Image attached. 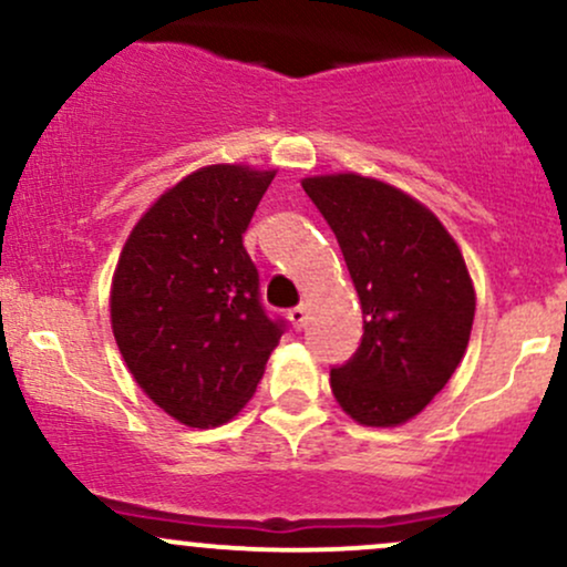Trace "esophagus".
Returning <instances> with one entry per match:
<instances>
[{
  "label": "esophagus",
  "mask_w": 567,
  "mask_h": 567,
  "mask_svg": "<svg viewBox=\"0 0 567 567\" xmlns=\"http://www.w3.org/2000/svg\"><path fill=\"white\" fill-rule=\"evenodd\" d=\"M288 320L292 322V328L301 330L303 324H306V309H303V306H296V309H290L288 311Z\"/></svg>",
  "instance_id": "1"
}]
</instances>
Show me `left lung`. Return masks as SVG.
<instances>
[{
	"mask_svg": "<svg viewBox=\"0 0 567 567\" xmlns=\"http://www.w3.org/2000/svg\"><path fill=\"white\" fill-rule=\"evenodd\" d=\"M360 296L362 341L330 368L338 405L394 426L429 405L470 343L474 288L451 234L400 188L362 175L306 178Z\"/></svg>",
	"mask_w": 567,
	"mask_h": 567,
	"instance_id": "left-lung-1",
	"label": "left lung"
}]
</instances>
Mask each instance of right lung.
Masks as SVG:
<instances>
[{
	"label": "right lung",
	"instance_id": "right-lung-1",
	"mask_svg": "<svg viewBox=\"0 0 567 567\" xmlns=\"http://www.w3.org/2000/svg\"><path fill=\"white\" fill-rule=\"evenodd\" d=\"M271 181L250 167H202L154 202L116 264V347L143 392L186 426L237 415L288 330L266 311L243 245Z\"/></svg>",
	"mask_w": 567,
	"mask_h": 567
}]
</instances>
